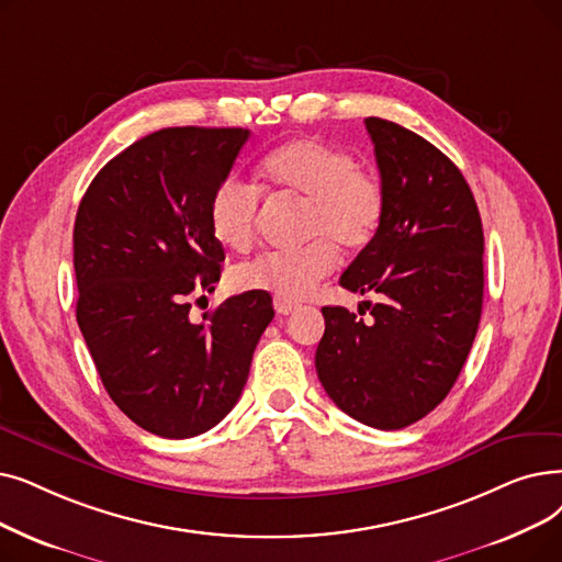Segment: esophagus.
<instances>
[{
	"mask_svg": "<svg viewBox=\"0 0 562 562\" xmlns=\"http://www.w3.org/2000/svg\"><path fill=\"white\" fill-rule=\"evenodd\" d=\"M273 307H276V312H278V314L286 316V314L294 312L299 305H296L294 301H286V299H280V296H276V299H273Z\"/></svg>",
	"mask_w": 562,
	"mask_h": 562,
	"instance_id": "1",
	"label": "esophagus"
}]
</instances>
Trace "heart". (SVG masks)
<instances>
[{
    "mask_svg": "<svg viewBox=\"0 0 562 562\" xmlns=\"http://www.w3.org/2000/svg\"><path fill=\"white\" fill-rule=\"evenodd\" d=\"M259 186L305 202L303 232L310 243L296 250L263 252L234 268L238 289H259L286 301L310 296L339 263V248L360 250L376 236L385 213V190L370 169L356 167L345 146L303 137L278 146L259 162ZM259 221V188L236 177L211 194L209 227L229 250H246Z\"/></svg>",
    "mask_w": 562,
    "mask_h": 562,
    "instance_id": "b5f03b06",
    "label": "heart"
}]
</instances>
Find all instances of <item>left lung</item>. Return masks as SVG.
Instances as JSON below:
<instances>
[{
  "instance_id": "left-lung-1",
  "label": "left lung",
  "mask_w": 562,
  "mask_h": 562,
  "mask_svg": "<svg viewBox=\"0 0 562 562\" xmlns=\"http://www.w3.org/2000/svg\"><path fill=\"white\" fill-rule=\"evenodd\" d=\"M374 142L385 213L376 236L339 284L360 294L358 314L322 307L316 374L328 397L362 425L402 429L446 400L473 347L482 314L484 234L457 165L425 137L379 116Z\"/></svg>"
}]
</instances>
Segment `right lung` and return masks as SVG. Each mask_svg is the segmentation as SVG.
Returning a JSON list of instances; mask_svg holds the SVG:
<instances>
[{
  "mask_svg": "<svg viewBox=\"0 0 562 562\" xmlns=\"http://www.w3.org/2000/svg\"><path fill=\"white\" fill-rule=\"evenodd\" d=\"M248 137L198 126L146 135L93 177L76 215L78 326L112 402L162 438L200 436L227 416L276 316L266 291H246L190 319V299L215 289L225 261L211 194Z\"/></svg>",
  "mask_w": 562,
  "mask_h": 562,
  "instance_id": "1",
  "label": "right lung"
}]
</instances>
